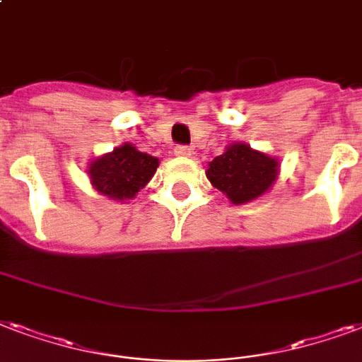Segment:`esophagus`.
<instances>
[{"label": "esophagus", "mask_w": 362, "mask_h": 362, "mask_svg": "<svg viewBox=\"0 0 362 362\" xmlns=\"http://www.w3.org/2000/svg\"><path fill=\"white\" fill-rule=\"evenodd\" d=\"M192 148H187V146H176L175 148V156L178 157H192Z\"/></svg>", "instance_id": "obj_1"}]
</instances>
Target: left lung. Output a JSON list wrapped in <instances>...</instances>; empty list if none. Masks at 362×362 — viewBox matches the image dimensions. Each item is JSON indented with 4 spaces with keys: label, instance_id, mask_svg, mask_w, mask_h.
I'll use <instances>...</instances> for the list:
<instances>
[{
    "label": "left lung",
    "instance_id": "obj_1",
    "mask_svg": "<svg viewBox=\"0 0 362 362\" xmlns=\"http://www.w3.org/2000/svg\"><path fill=\"white\" fill-rule=\"evenodd\" d=\"M279 173L277 157L255 150L245 142L226 146L224 153L214 157L205 170L209 182L233 205H245L262 197L272 189Z\"/></svg>",
    "mask_w": 362,
    "mask_h": 362
}]
</instances>
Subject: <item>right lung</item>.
<instances>
[{
	"label": "right lung",
	"mask_w": 362,
	"mask_h": 362,
	"mask_svg": "<svg viewBox=\"0 0 362 362\" xmlns=\"http://www.w3.org/2000/svg\"><path fill=\"white\" fill-rule=\"evenodd\" d=\"M159 159L140 151L136 146H121L96 157L87 165L90 186L95 192L112 201H129L136 197L142 187L153 178Z\"/></svg>",
	"instance_id": "obj_1"
}]
</instances>
